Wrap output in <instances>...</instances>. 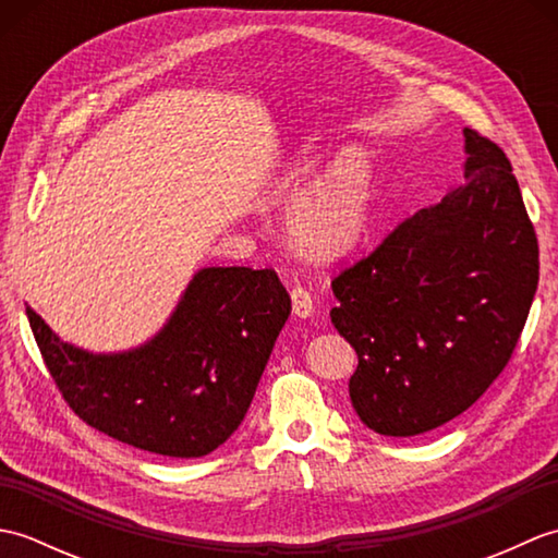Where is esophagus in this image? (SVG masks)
Returning <instances> with one entry per match:
<instances>
[{
  "mask_svg": "<svg viewBox=\"0 0 558 558\" xmlns=\"http://www.w3.org/2000/svg\"><path fill=\"white\" fill-rule=\"evenodd\" d=\"M290 298H292V312H294V316L310 318L314 314V298H312L310 290L298 286V288H292Z\"/></svg>",
  "mask_w": 558,
  "mask_h": 558,
  "instance_id": "esophagus-1",
  "label": "esophagus"
}]
</instances>
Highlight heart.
Returning a JSON list of instances; mask_svg holds the SVG:
<instances>
[{"label": "heart", "mask_w": 558, "mask_h": 558, "mask_svg": "<svg viewBox=\"0 0 558 558\" xmlns=\"http://www.w3.org/2000/svg\"><path fill=\"white\" fill-rule=\"evenodd\" d=\"M316 168L312 156H300L286 177L282 192H299ZM376 168L362 150H345L304 186L290 206V234L304 254L333 260L364 240L376 204Z\"/></svg>", "instance_id": "heart-1"}]
</instances>
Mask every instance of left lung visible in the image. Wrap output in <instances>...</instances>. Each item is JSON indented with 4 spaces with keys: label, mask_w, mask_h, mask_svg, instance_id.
I'll use <instances>...</instances> for the list:
<instances>
[{
    "label": "left lung",
    "mask_w": 558,
    "mask_h": 558,
    "mask_svg": "<svg viewBox=\"0 0 558 558\" xmlns=\"http://www.w3.org/2000/svg\"><path fill=\"white\" fill-rule=\"evenodd\" d=\"M462 136L465 182L330 282V322L360 360L352 408L384 436L465 412L511 360L537 292V234L511 162L472 129Z\"/></svg>",
    "instance_id": "8db88e82"
}]
</instances>
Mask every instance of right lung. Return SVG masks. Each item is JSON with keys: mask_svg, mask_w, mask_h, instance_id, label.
Wrapping results in <instances>:
<instances>
[{"mask_svg": "<svg viewBox=\"0 0 558 558\" xmlns=\"http://www.w3.org/2000/svg\"><path fill=\"white\" fill-rule=\"evenodd\" d=\"M290 310L276 270L210 266L194 272L168 324L124 352L76 348L31 306L26 316L83 422L148 453L201 458L242 424Z\"/></svg>", "mask_w": 558, "mask_h": 558, "instance_id": "right-lung-1", "label": "right lung"}]
</instances>
